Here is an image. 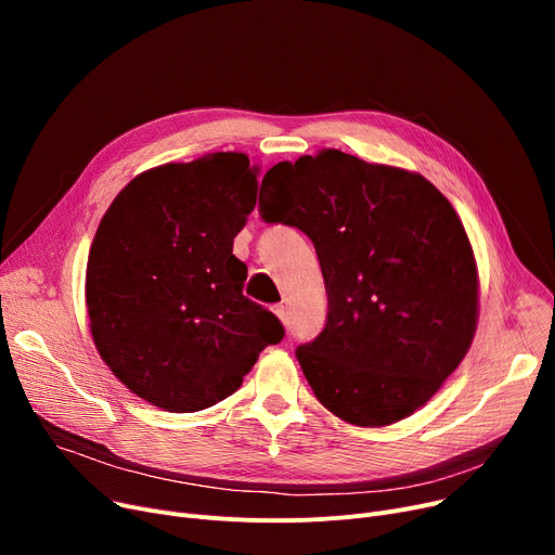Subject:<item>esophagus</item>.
Masks as SVG:
<instances>
[{"instance_id": "obj_1", "label": "esophagus", "mask_w": 555, "mask_h": 555, "mask_svg": "<svg viewBox=\"0 0 555 555\" xmlns=\"http://www.w3.org/2000/svg\"><path fill=\"white\" fill-rule=\"evenodd\" d=\"M274 314L281 319L283 324H287V312H285V308H283V306H274Z\"/></svg>"}]
</instances>
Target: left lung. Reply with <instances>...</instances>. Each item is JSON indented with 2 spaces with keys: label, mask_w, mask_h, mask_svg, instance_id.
<instances>
[{
  "label": "left lung",
  "mask_w": 555,
  "mask_h": 555,
  "mask_svg": "<svg viewBox=\"0 0 555 555\" xmlns=\"http://www.w3.org/2000/svg\"><path fill=\"white\" fill-rule=\"evenodd\" d=\"M268 175L297 195L262 220L301 229L326 283V326L297 348L317 400L360 427L414 414L477 328V262L452 204L418 172L333 149Z\"/></svg>",
  "instance_id": "1"
}]
</instances>
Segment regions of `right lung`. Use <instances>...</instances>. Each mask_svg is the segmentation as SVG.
Masks as SVG:
<instances>
[{"label":"right lung","instance_id":"obj_1","mask_svg":"<svg viewBox=\"0 0 555 555\" xmlns=\"http://www.w3.org/2000/svg\"><path fill=\"white\" fill-rule=\"evenodd\" d=\"M258 168L214 153L141 172L109 204L87 258L99 356L166 412L207 410L236 391L279 319L243 295L233 238L256 207Z\"/></svg>","mask_w":555,"mask_h":555}]
</instances>
